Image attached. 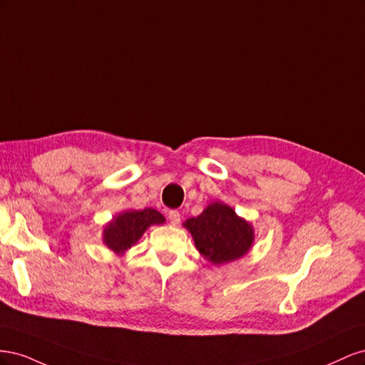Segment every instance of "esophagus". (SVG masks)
Masks as SVG:
<instances>
[{
    "mask_svg": "<svg viewBox=\"0 0 365 365\" xmlns=\"http://www.w3.org/2000/svg\"><path fill=\"white\" fill-rule=\"evenodd\" d=\"M169 220H170V224L172 225H178L180 222H181V215H180V212H169Z\"/></svg>",
    "mask_w": 365,
    "mask_h": 365,
    "instance_id": "1",
    "label": "esophagus"
}]
</instances>
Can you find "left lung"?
I'll use <instances>...</instances> for the list:
<instances>
[{
    "instance_id": "8db88e82",
    "label": "left lung",
    "mask_w": 365,
    "mask_h": 365,
    "mask_svg": "<svg viewBox=\"0 0 365 365\" xmlns=\"http://www.w3.org/2000/svg\"><path fill=\"white\" fill-rule=\"evenodd\" d=\"M192 233L195 247L213 264L240 259L254 242V228L222 202H212L204 212L182 224Z\"/></svg>"
}]
</instances>
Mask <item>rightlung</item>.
Returning <instances> with one entry per match:
<instances>
[{"label":"right lung","mask_w":365,"mask_h":365,"mask_svg":"<svg viewBox=\"0 0 365 365\" xmlns=\"http://www.w3.org/2000/svg\"><path fill=\"white\" fill-rule=\"evenodd\" d=\"M164 216L155 208L128 210L120 213L103 230V244L115 254H125L135 245L143 233L157 224H164Z\"/></svg>","instance_id":"right-lung-1"}]
</instances>
